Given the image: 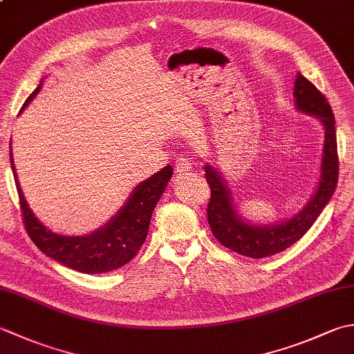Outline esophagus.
Returning <instances> with one entry per match:
<instances>
[{
	"label": "esophagus",
	"mask_w": 354,
	"mask_h": 354,
	"mask_svg": "<svg viewBox=\"0 0 354 354\" xmlns=\"http://www.w3.org/2000/svg\"><path fill=\"white\" fill-rule=\"evenodd\" d=\"M175 169H176L178 173L189 171V170L192 169L190 158H187V156H178V158H176V162H175Z\"/></svg>",
	"instance_id": "obj_1"
}]
</instances>
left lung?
Instances as JSON below:
<instances>
[{
  "mask_svg": "<svg viewBox=\"0 0 354 354\" xmlns=\"http://www.w3.org/2000/svg\"><path fill=\"white\" fill-rule=\"evenodd\" d=\"M293 95H295L298 109L317 115L326 127L324 153H322L321 164L322 173L318 190L309 204L295 217L281 223L270 225V227L269 225L260 227V225L242 221L232 205L230 189L223 183V178L212 165H205V178L212 192L207 207L209 228L217 242L245 257L265 259L297 243L310 230L336 190L337 176H339V158H337L335 115L330 103L324 94L301 73L297 74Z\"/></svg>",
  "mask_w": 354,
  "mask_h": 354,
  "instance_id": "1",
  "label": "left lung"
}]
</instances>
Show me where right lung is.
Segmentation results:
<instances>
[{
  "mask_svg": "<svg viewBox=\"0 0 354 354\" xmlns=\"http://www.w3.org/2000/svg\"><path fill=\"white\" fill-rule=\"evenodd\" d=\"M41 86L42 84L28 95L22 109L33 100ZM10 164L19 196L22 223L27 234L45 255L84 274H103L115 270L138 254L140 248L146 242L150 217L173 173L171 165H165L153 176L137 185L118 214L99 231L84 237H65L51 232L36 219L19 189L12 153Z\"/></svg>",
  "mask_w": 354,
  "mask_h": 354,
  "instance_id": "obj_1",
  "label": "right lung"
}]
</instances>
